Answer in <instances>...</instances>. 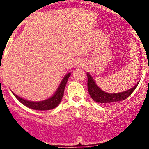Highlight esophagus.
Wrapping results in <instances>:
<instances>
[{"mask_svg":"<svg viewBox=\"0 0 149 149\" xmlns=\"http://www.w3.org/2000/svg\"><path fill=\"white\" fill-rule=\"evenodd\" d=\"M84 64L82 62H81V61H79V62H77V63H76V67L77 68H83Z\"/></svg>","mask_w":149,"mask_h":149,"instance_id":"esophagus-1","label":"esophagus"}]
</instances>
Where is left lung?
<instances>
[{"label":"left lung","mask_w":149,"mask_h":149,"mask_svg":"<svg viewBox=\"0 0 149 149\" xmlns=\"http://www.w3.org/2000/svg\"><path fill=\"white\" fill-rule=\"evenodd\" d=\"M87 78H88L87 87H88V91L90 97L93 99L94 101L99 103L109 104L111 102L123 101V100L127 99L134 91L139 84V83H137L133 88L127 90V91H123V92L109 94V93H107L100 89L88 73H87Z\"/></svg>","instance_id":"8db88e82"}]
</instances>
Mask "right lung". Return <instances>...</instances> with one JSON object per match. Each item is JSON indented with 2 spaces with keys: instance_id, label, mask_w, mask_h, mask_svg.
Wrapping results in <instances>:
<instances>
[{
  "instance_id": "right-lung-1",
  "label": "right lung",
  "mask_w": 149,
  "mask_h": 149,
  "mask_svg": "<svg viewBox=\"0 0 149 149\" xmlns=\"http://www.w3.org/2000/svg\"><path fill=\"white\" fill-rule=\"evenodd\" d=\"M70 73H68L65 76V77L63 78V79L61 81V84L58 86V89L55 91V94H53L52 97H51L50 98L47 99V100H43L41 102H31L28 101V100H24V99H22L21 97H18L17 95L14 94L13 92H12L13 94V95L15 96L16 99L20 102L21 103L23 104L24 105H25L26 107H27L29 108H31V109H36V110H49V109H52L56 107L60 103H61V100H62L64 94V89H65V87L66 85V83L68 81V79L70 77Z\"/></svg>"
}]
</instances>
